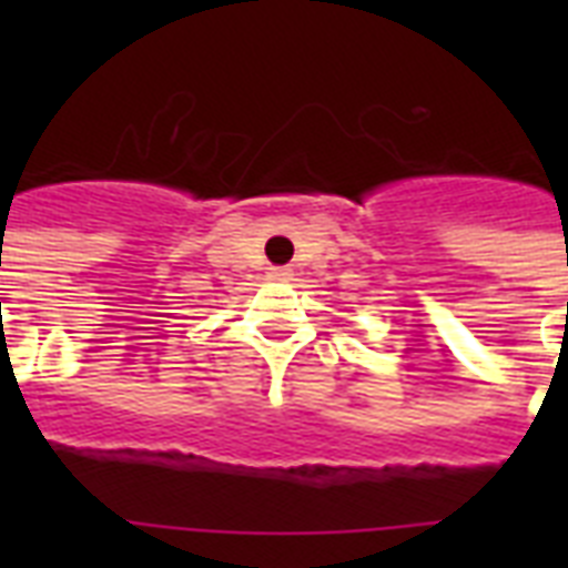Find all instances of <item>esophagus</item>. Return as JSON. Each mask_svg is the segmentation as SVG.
Instances as JSON below:
<instances>
[{"mask_svg":"<svg viewBox=\"0 0 568 568\" xmlns=\"http://www.w3.org/2000/svg\"><path fill=\"white\" fill-rule=\"evenodd\" d=\"M271 276H274V280H288L292 271H288V267H271Z\"/></svg>","mask_w":568,"mask_h":568,"instance_id":"obj_1","label":"esophagus"}]
</instances>
